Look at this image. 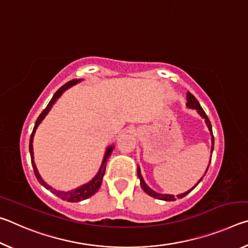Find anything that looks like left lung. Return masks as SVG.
Segmentation results:
<instances>
[{
  "instance_id": "left-lung-1",
  "label": "left lung",
  "mask_w": 248,
  "mask_h": 248,
  "mask_svg": "<svg viewBox=\"0 0 248 248\" xmlns=\"http://www.w3.org/2000/svg\"><path fill=\"white\" fill-rule=\"evenodd\" d=\"M187 106L189 107V108L196 109V110L198 111V114H199L201 117H202V118L205 119V123H207L208 128H209L210 132H211V136H212L211 139H212V151H213V146H215V137H213V133H212V125H211V123H210L208 116L205 115V112H204V110L202 109V107L200 106V104H199L198 100H197L195 96L192 95L191 93H189V92H188V93H187ZM212 151H211V152H212ZM207 170H208V169H207ZM205 173H207V171H205ZM138 177L140 178L141 187L143 188V190H144L149 196L154 197V198H156V199L165 200V201H174V200H176L175 197H174L173 195H161V194H157V192H155V191H153L152 189H151V188L148 186V185H146V184L144 183L143 178H142V175H141V173H140V169H139V167H138ZM201 179H202V178H201ZM201 179L199 180L198 183H197V185H198V184L201 182ZM197 185H196V186H197ZM196 186H195V187H196ZM195 187H194V188H195ZM194 188H191L190 190H188L187 192H184V194H182V195H178L177 198H179V199H180V198H184V197L189 194V192H190L192 189H194Z\"/></svg>"
}]
</instances>
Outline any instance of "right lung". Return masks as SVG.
I'll return each mask as SVG.
<instances>
[{
  "instance_id": "add662e5",
  "label": "right lung",
  "mask_w": 248,
  "mask_h": 248,
  "mask_svg": "<svg viewBox=\"0 0 248 248\" xmlns=\"http://www.w3.org/2000/svg\"><path fill=\"white\" fill-rule=\"evenodd\" d=\"M78 82L77 78L72 79V81H69L68 83H65L63 86H61L60 89H59L56 94L53 95V97L51 98V100H50L49 104L47 105V107H46L43 112L39 115L38 118H37L36 120V124H35V127H33V130L31 132V140H29V152H31V164H32V167H33V173H35L37 179H38V182L43 185V186L45 188H47V189H50L51 190L52 194H54L56 196H58L59 198L63 199L65 201H69V202H78V201H82V200H85L87 198H90V197H92L93 195H95L96 192H97V190L99 189L100 185H102V182H103V177L105 175V170H106V163H107V159L108 157L110 156V154L112 152V146H109V148L107 149V152L106 154H105V157H104V161H103V164L102 166H100L99 169V171L97 173V175L95 176V177L91 180L90 183H87L86 185H83L82 187L78 188V189L75 190H72V191H68V192H63V191H59V190H56V189H52L51 187L48 186L47 184H46L43 178L40 177V175L38 173V170H37V167L35 165V162H33V152H32V139H33V134H35V131L37 127H38V124L41 123V120H43L46 115L48 114V111L50 110V108H51L52 105L56 103V100L60 97L61 94L63 93V92L69 89V87L71 85H73V84H75Z\"/></svg>"
}]
</instances>
